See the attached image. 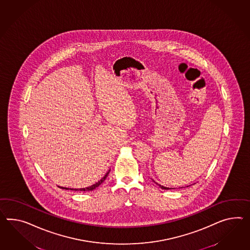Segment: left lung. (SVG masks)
<instances>
[{"mask_svg":"<svg viewBox=\"0 0 250 250\" xmlns=\"http://www.w3.org/2000/svg\"><path fill=\"white\" fill-rule=\"evenodd\" d=\"M152 180H153V179H152ZM154 182H155V181H154ZM155 183H156L157 185L160 186V188H162V189H170V188H167V187H164V186L160 185V184H158L157 182H155ZM187 187H188V186H187Z\"/></svg>","mask_w":250,"mask_h":250,"instance_id":"left-lung-1","label":"left lung"}]
</instances>
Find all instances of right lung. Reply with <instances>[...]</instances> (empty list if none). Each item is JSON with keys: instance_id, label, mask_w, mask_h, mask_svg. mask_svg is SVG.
I'll use <instances>...</instances> for the list:
<instances>
[{"instance_id": "obj_1", "label": "right lung", "mask_w": 250, "mask_h": 250, "mask_svg": "<svg viewBox=\"0 0 250 250\" xmlns=\"http://www.w3.org/2000/svg\"><path fill=\"white\" fill-rule=\"evenodd\" d=\"M109 170L108 172L106 173L105 175H104V177H103V179H100L97 183L95 184H93V185L90 186V187H87V188H71V190H77V191H91V190H93V189H95L96 188H98L99 186L101 185L102 183H103V181L105 180V179L108 177V175H109ZM61 188H62V189H69L68 188H63V187H60Z\"/></svg>"}]
</instances>
